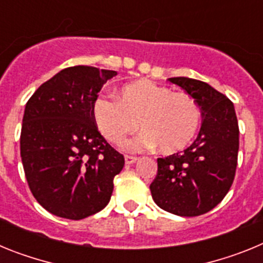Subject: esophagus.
<instances>
[{
	"label": "esophagus",
	"instance_id": "34e87169",
	"mask_svg": "<svg viewBox=\"0 0 263 263\" xmlns=\"http://www.w3.org/2000/svg\"><path fill=\"white\" fill-rule=\"evenodd\" d=\"M138 158L133 157V155H125V163L126 164H133L136 163Z\"/></svg>",
	"mask_w": 263,
	"mask_h": 263
}]
</instances>
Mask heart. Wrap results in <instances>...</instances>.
Here are the masks:
<instances>
[{"instance_id":"heart-1","label":"heart","mask_w":263,"mask_h":263,"mask_svg":"<svg viewBox=\"0 0 263 263\" xmlns=\"http://www.w3.org/2000/svg\"><path fill=\"white\" fill-rule=\"evenodd\" d=\"M93 118L108 141L121 143L139 126L143 130L125 142L130 152L159 146L162 153L183 150L192 142L201 124L196 100L184 92L150 80L134 81L122 87L120 99L101 95L93 103Z\"/></svg>"}]
</instances>
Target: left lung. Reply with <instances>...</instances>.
Segmentation results:
<instances>
[{
	"label": "left lung",
	"instance_id": "obj_1",
	"mask_svg": "<svg viewBox=\"0 0 263 263\" xmlns=\"http://www.w3.org/2000/svg\"><path fill=\"white\" fill-rule=\"evenodd\" d=\"M199 104L203 124L184 152L158 158L150 191L155 204L184 217L213 210L228 194L237 167L240 130L231 100L204 81L170 78Z\"/></svg>",
	"mask_w": 263,
	"mask_h": 263
}]
</instances>
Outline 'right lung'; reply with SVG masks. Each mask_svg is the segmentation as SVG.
<instances>
[{
  "label": "right lung",
  "mask_w": 263,
  "mask_h": 263,
  "mask_svg": "<svg viewBox=\"0 0 263 263\" xmlns=\"http://www.w3.org/2000/svg\"><path fill=\"white\" fill-rule=\"evenodd\" d=\"M116 71L64 68L25 106L21 158L30 191L58 217L81 220L108 205L113 179L125 164L97 130L95 100Z\"/></svg>",
  "instance_id": "obj_1"
}]
</instances>
